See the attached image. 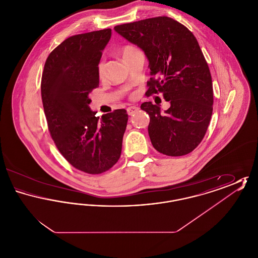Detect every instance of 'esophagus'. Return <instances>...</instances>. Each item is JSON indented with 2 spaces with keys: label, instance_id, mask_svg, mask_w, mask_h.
Listing matches in <instances>:
<instances>
[{
  "label": "esophagus",
  "instance_id": "34e87169",
  "mask_svg": "<svg viewBox=\"0 0 258 258\" xmlns=\"http://www.w3.org/2000/svg\"><path fill=\"white\" fill-rule=\"evenodd\" d=\"M138 110H139V107H137V106H130V107L126 108V112H127V114H128L130 116L134 115L135 112Z\"/></svg>",
  "mask_w": 258,
  "mask_h": 258
}]
</instances>
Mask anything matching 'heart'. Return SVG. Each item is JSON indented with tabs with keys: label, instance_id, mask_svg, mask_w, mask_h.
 <instances>
[{
	"label": "heart",
	"instance_id": "heart-1",
	"mask_svg": "<svg viewBox=\"0 0 258 258\" xmlns=\"http://www.w3.org/2000/svg\"><path fill=\"white\" fill-rule=\"evenodd\" d=\"M135 50H136V48L133 47V46H126V47L123 48L122 51H121V54H122L123 59H124L128 54H131L132 52H134ZM103 71H104V63H103V61H99V63H98V74L101 75V74H103Z\"/></svg>",
	"mask_w": 258,
	"mask_h": 258
}]
</instances>
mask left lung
<instances>
[{
    "label": "left lung",
    "instance_id": "8db88e82",
    "mask_svg": "<svg viewBox=\"0 0 258 258\" xmlns=\"http://www.w3.org/2000/svg\"><path fill=\"white\" fill-rule=\"evenodd\" d=\"M114 30L147 57L153 76L148 96L160 92L170 102L164 113L151 101L141 104L150 116L148 133L153 146L171 157L190 153L207 132L214 101L208 63L197 38L166 16L119 25Z\"/></svg>",
    "mask_w": 258,
    "mask_h": 258
}]
</instances>
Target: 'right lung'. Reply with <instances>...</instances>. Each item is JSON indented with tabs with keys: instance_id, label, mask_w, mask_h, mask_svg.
Instances as JSON below:
<instances>
[{
	"instance_id": "add662e5",
	"label": "right lung",
	"mask_w": 258,
	"mask_h": 258,
	"mask_svg": "<svg viewBox=\"0 0 258 258\" xmlns=\"http://www.w3.org/2000/svg\"><path fill=\"white\" fill-rule=\"evenodd\" d=\"M111 34L110 29H104L67 38L50 53L41 78L51 137L66 160L89 174L105 172L119 160L128 119L124 109L99 118L89 105Z\"/></svg>"
}]
</instances>
